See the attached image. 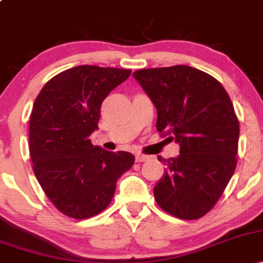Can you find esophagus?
Instances as JSON below:
<instances>
[{
    "instance_id": "1",
    "label": "esophagus",
    "mask_w": 263,
    "mask_h": 263,
    "mask_svg": "<svg viewBox=\"0 0 263 263\" xmlns=\"http://www.w3.org/2000/svg\"><path fill=\"white\" fill-rule=\"evenodd\" d=\"M149 159V156L146 155H136V162L141 163V162H146Z\"/></svg>"
}]
</instances>
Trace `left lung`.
Returning <instances> with one entry per match:
<instances>
[{
	"label": "left lung",
	"mask_w": 263,
	"mask_h": 263,
	"mask_svg": "<svg viewBox=\"0 0 263 263\" xmlns=\"http://www.w3.org/2000/svg\"><path fill=\"white\" fill-rule=\"evenodd\" d=\"M157 108V131L179 144L153 193L171 215L195 220L209 213L230 182L238 146V120L224 86L188 65L134 73Z\"/></svg>",
	"instance_id": "8db88e82"
}]
</instances>
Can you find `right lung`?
Instances as JSON below:
<instances>
[{"label":"right lung","instance_id":"1","mask_svg":"<svg viewBox=\"0 0 263 263\" xmlns=\"http://www.w3.org/2000/svg\"><path fill=\"white\" fill-rule=\"evenodd\" d=\"M131 70L79 65L52 78L33 104L29 153L42 189L60 213L87 219L106 209L117 179L134 165L125 151L92 146L100 108Z\"/></svg>","mask_w":263,"mask_h":263}]
</instances>
